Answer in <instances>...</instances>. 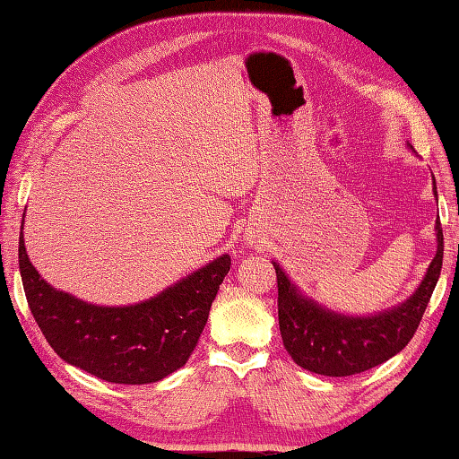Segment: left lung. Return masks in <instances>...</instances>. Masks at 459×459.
<instances>
[{
    "instance_id": "8db88e82",
    "label": "left lung",
    "mask_w": 459,
    "mask_h": 459,
    "mask_svg": "<svg viewBox=\"0 0 459 459\" xmlns=\"http://www.w3.org/2000/svg\"><path fill=\"white\" fill-rule=\"evenodd\" d=\"M411 152H415L411 144ZM433 195L437 198L436 178ZM436 256L420 287L391 309L371 315H345L316 303L290 282L279 263L273 261L279 287V329L282 345L303 369L347 377L385 363L410 343L437 285L444 261V232L436 221Z\"/></svg>"
}]
</instances>
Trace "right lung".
Returning a JSON list of instances; mask_svg holds the SVG:
<instances>
[{
	"label": "right lung",
	"instance_id": "right-lung-1",
	"mask_svg": "<svg viewBox=\"0 0 459 459\" xmlns=\"http://www.w3.org/2000/svg\"><path fill=\"white\" fill-rule=\"evenodd\" d=\"M230 256L221 255L134 305L86 303L39 277L20 232V273L30 311L65 363L124 385H144L185 368L201 339Z\"/></svg>",
	"mask_w": 459,
	"mask_h": 459
}]
</instances>
